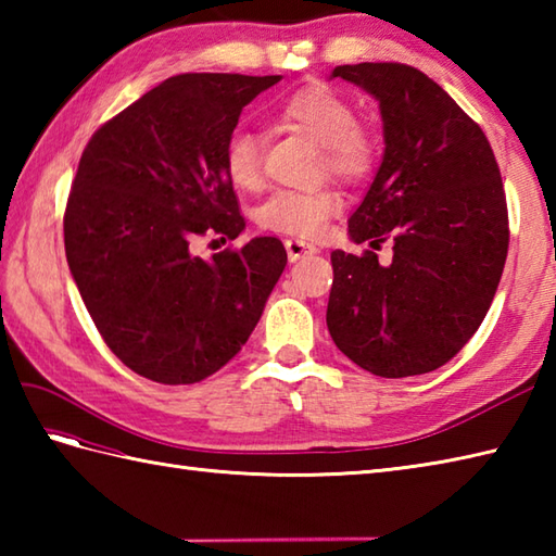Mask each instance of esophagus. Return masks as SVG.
Listing matches in <instances>:
<instances>
[{
  "instance_id": "obj_1",
  "label": "esophagus",
  "mask_w": 556,
  "mask_h": 556,
  "mask_svg": "<svg viewBox=\"0 0 556 556\" xmlns=\"http://www.w3.org/2000/svg\"><path fill=\"white\" fill-rule=\"evenodd\" d=\"M285 248H287V255H289L291 263H296V260H301V257H305V255L317 253L315 245L305 243V241H299V239H287V241H285Z\"/></svg>"
}]
</instances>
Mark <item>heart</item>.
<instances>
[{"instance_id":"obj_1","label":"heart","mask_w":556,"mask_h":556,"mask_svg":"<svg viewBox=\"0 0 556 556\" xmlns=\"http://www.w3.org/2000/svg\"><path fill=\"white\" fill-rule=\"evenodd\" d=\"M277 116L323 146L325 167L344 181H363L372 174L380 143L372 128L356 122L349 98L327 83L313 80L279 102ZM222 167L239 191H257L263 184V143L245 128L229 134L222 150ZM341 210V195L320 186L313 191H279L257 210V224L267 231L315 239Z\"/></svg>"}]
</instances>
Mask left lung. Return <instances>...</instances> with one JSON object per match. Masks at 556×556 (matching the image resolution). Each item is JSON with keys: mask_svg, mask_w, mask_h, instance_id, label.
<instances>
[{"mask_svg": "<svg viewBox=\"0 0 556 556\" xmlns=\"http://www.w3.org/2000/svg\"><path fill=\"white\" fill-rule=\"evenodd\" d=\"M380 102L384 155L349 219L356 243L332 253L327 329L363 370L410 377L437 370L485 320L509 251V215L482 128L422 71L394 62L332 71Z\"/></svg>", "mask_w": 556, "mask_h": 556, "instance_id": "1", "label": "left lung"}]
</instances>
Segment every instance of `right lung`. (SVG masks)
<instances>
[{
    "mask_svg": "<svg viewBox=\"0 0 556 556\" xmlns=\"http://www.w3.org/2000/svg\"><path fill=\"white\" fill-rule=\"evenodd\" d=\"M281 76L181 74L102 124L83 150L64 212L68 269L104 344L160 384H193L251 337L287 251L260 236L193 253L245 227L222 150L241 110Z\"/></svg>",
    "mask_w": 556,
    "mask_h": 556,
    "instance_id": "add662e5",
    "label": "right lung"
}]
</instances>
